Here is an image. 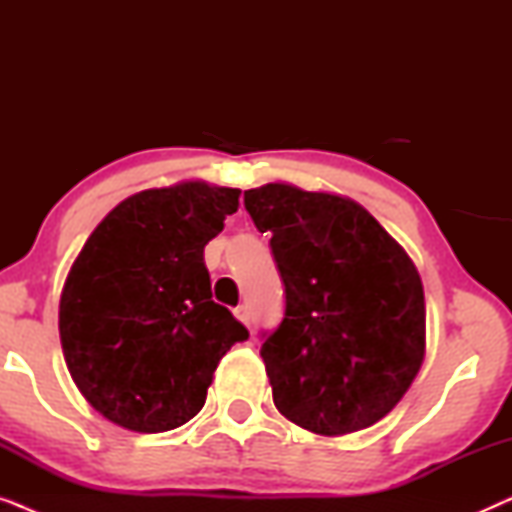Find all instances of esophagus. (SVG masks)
Segmentation results:
<instances>
[{"label":"esophagus","instance_id":"obj_1","mask_svg":"<svg viewBox=\"0 0 512 512\" xmlns=\"http://www.w3.org/2000/svg\"><path fill=\"white\" fill-rule=\"evenodd\" d=\"M235 317L240 319L244 326H249V324H251V312H249V307H247V305H240V307H235Z\"/></svg>","mask_w":512,"mask_h":512}]
</instances>
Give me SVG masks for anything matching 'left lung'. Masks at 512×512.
I'll list each match as a JSON object with an SVG mask.
<instances>
[{
  "mask_svg": "<svg viewBox=\"0 0 512 512\" xmlns=\"http://www.w3.org/2000/svg\"><path fill=\"white\" fill-rule=\"evenodd\" d=\"M282 275L286 310L261 356L293 424L345 436L389 415L424 361L426 307L405 249L359 202L291 184L244 191Z\"/></svg>",
  "mask_w": 512,
  "mask_h": 512,
  "instance_id": "obj_1",
  "label": "left lung"
}]
</instances>
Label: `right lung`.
Wrapping results in <instances>:
<instances>
[{
    "label": "right lung",
    "instance_id": "right-lung-1",
    "mask_svg": "<svg viewBox=\"0 0 512 512\" xmlns=\"http://www.w3.org/2000/svg\"><path fill=\"white\" fill-rule=\"evenodd\" d=\"M240 191L181 181L125 198L83 244L60 296L69 375L123 429H177L202 410L223 354L249 331L212 300L205 244Z\"/></svg>",
    "mask_w": 512,
    "mask_h": 512
}]
</instances>
